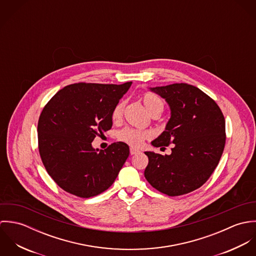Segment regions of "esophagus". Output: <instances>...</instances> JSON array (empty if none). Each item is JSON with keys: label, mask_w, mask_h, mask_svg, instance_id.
Instances as JSON below:
<instances>
[{"label": "esophagus", "mask_w": 256, "mask_h": 256, "mask_svg": "<svg viewBox=\"0 0 256 256\" xmlns=\"http://www.w3.org/2000/svg\"><path fill=\"white\" fill-rule=\"evenodd\" d=\"M140 150H137V148H130V154H138Z\"/></svg>", "instance_id": "1"}]
</instances>
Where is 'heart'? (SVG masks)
I'll use <instances>...</instances> for the list:
<instances>
[{"label":"heart","mask_w":256,"mask_h":256,"mask_svg":"<svg viewBox=\"0 0 256 256\" xmlns=\"http://www.w3.org/2000/svg\"><path fill=\"white\" fill-rule=\"evenodd\" d=\"M141 102H143L148 113L152 116H158L164 108V104L162 100L158 96L152 92L144 94L141 96ZM124 106V102H120L115 106L111 113V118L113 122H118L121 119ZM152 133L150 130H139L130 127L123 128L117 133V139L119 141L132 146H141L144 141L152 138Z\"/></svg>","instance_id":"b5f03b06"}]
</instances>
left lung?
<instances>
[{
  "label": "left lung",
  "instance_id": "8db88e82",
  "mask_svg": "<svg viewBox=\"0 0 256 256\" xmlns=\"http://www.w3.org/2000/svg\"><path fill=\"white\" fill-rule=\"evenodd\" d=\"M168 104L172 116L154 146L174 144L170 154L146 152L148 182L168 196L187 194L206 182L226 144L224 117L218 104L198 88L172 84L150 88Z\"/></svg>",
  "mask_w": 256,
  "mask_h": 256
}]
</instances>
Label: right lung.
Returning a JSON list of instances; mask_svg holds the SVG:
<instances>
[{
  "label": "right lung",
  "mask_w": 256,
  "mask_h": 256,
  "mask_svg": "<svg viewBox=\"0 0 256 256\" xmlns=\"http://www.w3.org/2000/svg\"><path fill=\"white\" fill-rule=\"evenodd\" d=\"M131 84H69L44 106L37 125L39 154L48 174L66 192L90 198L116 180L129 146L117 142L100 150L92 142L111 129L112 110Z\"/></svg>",
  "instance_id": "obj_1"
}]
</instances>
